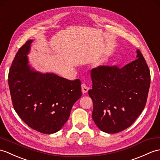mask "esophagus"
Instances as JSON below:
<instances>
[{"label": "esophagus", "mask_w": 160, "mask_h": 160, "mask_svg": "<svg viewBox=\"0 0 160 160\" xmlns=\"http://www.w3.org/2000/svg\"><path fill=\"white\" fill-rule=\"evenodd\" d=\"M81 88H82V91L83 94L87 93V92L88 91V89H89V88L88 87V86L86 84H82Z\"/></svg>", "instance_id": "34e87169"}]
</instances>
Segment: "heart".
<instances>
[{
  "label": "heart",
  "mask_w": 160,
  "mask_h": 160,
  "mask_svg": "<svg viewBox=\"0 0 160 160\" xmlns=\"http://www.w3.org/2000/svg\"><path fill=\"white\" fill-rule=\"evenodd\" d=\"M106 60H103V62H104Z\"/></svg>",
  "instance_id": "obj_1"
}]
</instances>
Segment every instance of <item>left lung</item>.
<instances>
[{
  "mask_svg": "<svg viewBox=\"0 0 160 160\" xmlns=\"http://www.w3.org/2000/svg\"><path fill=\"white\" fill-rule=\"evenodd\" d=\"M137 58L119 68L101 65L91 70L92 118L102 131L118 133L131 126L145 107L151 75L139 50Z\"/></svg>",
  "mask_w": 160,
  "mask_h": 160,
  "instance_id": "8db88e82",
  "label": "left lung"
}]
</instances>
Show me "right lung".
Listing matches in <instances>:
<instances>
[{"mask_svg":"<svg viewBox=\"0 0 160 160\" xmlns=\"http://www.w3.org/2000/svg\"><path fill=\"white\" fill-rule=\"evenodd\" d=\"M32 42L27 41L18 50L10 68L12 101L15 111L30 128L53 133L68 120L73 105L82 96L81 82L31 69L27 55Z\"/></svg>","mask_w":160,"mask_h":160,"instance_id":"add662e5","label":"right lung"}]
</instances>
